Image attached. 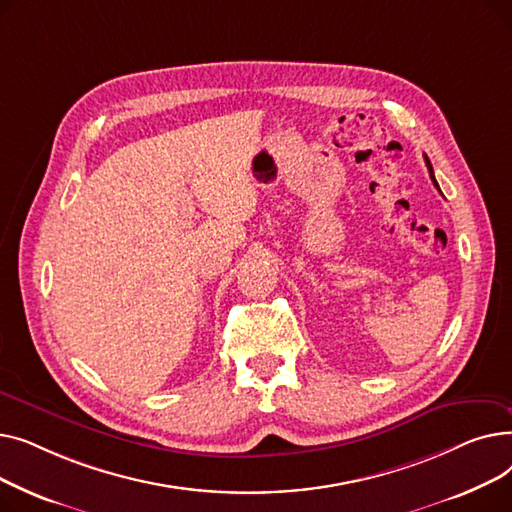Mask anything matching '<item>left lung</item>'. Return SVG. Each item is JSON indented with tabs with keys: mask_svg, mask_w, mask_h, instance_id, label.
I'll use <instances>...</instances> for the list:
<instances>
[{
	"mask_svg": "<svg viewBox=\"0 0 512 512\" xmlns=\"http://www.w3.org/2000/svg\"><path fill=\"white\" fill-rule=\"evenodd\" d=\"M425 166H427V170H429V178L434 180V184L438 186V182H436V176H434V168H432V164H429V159H427V155H425Z\"/></svg>",
	"mask_w": 512,
	"mask_h": 512,
	"instance_id": "1",
	"label": "left lung"
}]
</instances>
